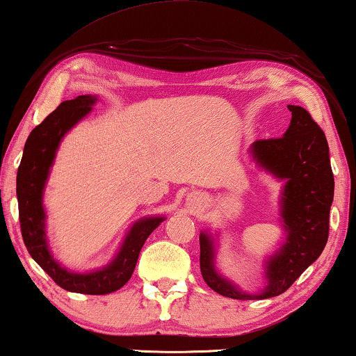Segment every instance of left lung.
I'll return each mask as SVG.
<instances>
[{"mask_svg":"<svg viewBox=\"0 0 356 356\" xmlns=\"http://www.w3.org/2000/svg\"><path fill=\"white\" fill-rule=\"evenodd\" d=\"M292 118L280 139L257 140L250 145L258 170L282 181L280 223L283 241L264 259V286L257 292L242 291L217 269L219 233H200V269L211 289L236 300H261L283 294L321 257L328 239L330 208L334 178L325 134L309 112L289 104Z\"/></svg>","mask_w":356,"mask_h":356,"instance_id":"8db88e82","label":"left lung"}]
</instances>
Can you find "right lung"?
Returning a JSON list of instances; mask_svg holds the SVG:
<instances>
[{
  "instance_id": "add662e5",
  "label": "right lung",
  "mask_w": 356,
  "mask_h": 356,
  "mask_svg": "<svg viewBox=\"0 0 356 356\" xmlns=\"http://www.w3.org/2000/svg\"><path fill=\"white\" fill-rule=\"evenodd\" d=\"M97 102V95H79L62 102L58 109L31 131L17 172V198L24 245L35 263L62 289L79 294L104 296L127 284L134 272L140 248L165 217L147 216L136 220L124 234L114 258L99 269L89 272L70 270L54 258L47 236V211L43 207L45 186L62 139L89 114Z\"/></svg>"
}]
</instances>
